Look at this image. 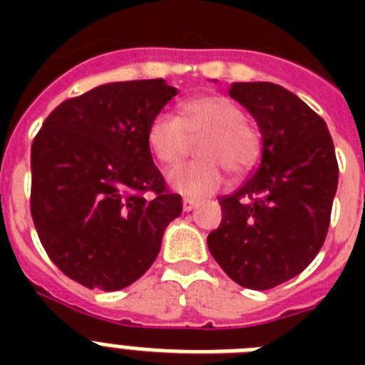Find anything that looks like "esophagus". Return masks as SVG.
I'll return each mask as SVG.
<instances>
[{"label":"esophagus","instance_id":"esophagus-1","mask_svg":"<svg viewBox=\"0 0 365 365\" xmlns=\"http://www.w3.org/2000/svg\"><path fill=\"white\" fill-rule=\"evenodd\" d=\"M199 202L197 200H191V199H183V212H191L193 208H197Z\"/></svg>","mask_w":365,"mask_h":365}]
</instances>
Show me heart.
Returning <instances> with one entry per match:
<instances>
[{"instance_id": "1", "label": "heart", "mask_w": 365, "mask_h": 365, "mask_svg": "<svg viewBox=\"0 0 365 365\" xmlns=\"http://www.w3.org/2000/svg\"><path fill=\"white\" fill-rule=\"evenodd\" d=\"M199 163L183 165L168 174V183L189 199H202L223 185L225 174H244L259 157V136L244 123V111L222 94L199 96L180 106V121L160 113L149 123L148 145L155 159L176 165L189 140L200 138Z\"/></svg>"}]
</instances>
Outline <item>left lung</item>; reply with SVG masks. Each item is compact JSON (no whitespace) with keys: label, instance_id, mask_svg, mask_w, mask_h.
Here are the masks:
<instances>
[{"label":"left lung","instance_id":"1","mask_svg":"<svg viewBox=\"0 0 365 365\" xmlns=\"http://www.w3.org/2000/svg\"><path fill=\"white\" fill-rule=\"evenodd\" d=\"M229 96L255 119L261 160L233 195L208 250L235 282L269 289L297 277L322 248L339 168L328 126L274 83H235Z\"/></svg>","mask_w":365,"mask_h":365}]
</instances>
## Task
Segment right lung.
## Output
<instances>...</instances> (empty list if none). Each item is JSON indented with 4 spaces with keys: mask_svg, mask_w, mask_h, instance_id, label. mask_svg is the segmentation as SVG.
<instances>
[{
    "mask_svg": "<svg viewBox=\"0 0 365 365\" xmlns=\"http://www.w3.org/2000/svg\"><path fill=\"white\" fill-rule=\"evenodd\" d=\"M178 94L165 79L106 83L66 100L31 143V217L43 248L91 289L130 286L182 214L148 145L149 123ZM151 190L153 200L141 195Z\"/></svg>",
    "mask_w": 365,
    "mask_h": 365,
    "instance_id": "right-lung-1",
    "label": "right lung"
}]
</instances>
